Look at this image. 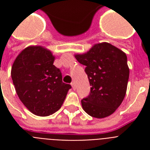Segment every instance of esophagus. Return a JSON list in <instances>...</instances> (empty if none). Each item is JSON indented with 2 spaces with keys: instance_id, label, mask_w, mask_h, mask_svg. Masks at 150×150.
<instances>
[{
  "instance_id": "obj_1",
  "label": "esophagus",
  "mask_w": 150,
  "mask_h": 150,
  "mask_svg": "<svg viewBox=\"0 0 150 150\" xmlns=\"http://www.w3.org/2000/svg\"><path fill=\"white\" fill-rule=\"evenodd\" d=\"M71 86H72L73 89H75V82H72L71 83Z\"/></svg>"
}]
</instances>
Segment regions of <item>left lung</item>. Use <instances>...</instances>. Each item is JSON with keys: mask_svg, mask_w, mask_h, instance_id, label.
Masks as SVG:
<instances>
[{"mask_svg": "<svg viewBox=\"0 0 150 150\" xmlns=\"http://www.w3.org/2000/svg\"><path fill=\"white\" fill-rule=\"evenodd\" d=\"M75 57L86 66L85 71L91 86L89 95L81 101L82 108L96 118L110 116L125 96L129 78L125 53L104 42Z\"/></svg>", "mask_w": 150, "mask_h": 150, "instance_id": "left-lung-1", "label": "left lung"}]
</instances>
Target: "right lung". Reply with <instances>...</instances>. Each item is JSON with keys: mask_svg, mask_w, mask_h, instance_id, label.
Masks as SVG:
<instances>
[{"mask_svg": "<svg viewBox=\"0 0 150 150\" xmlns=\"http://www.w3.org/2000/svg\"><path fill=\"white\" fill-rule=\"evenodd\" d=\"M55 57L41 46L25 48L13 63L11 79L15 91L29 111L49 116L63 104L71 85L62 82L59 68L53 64Z\"/></svg>", "mask_w": 150, "mask_h": 150, "instance_id": "obj_1", "label": "right lung"}]
</instances>
